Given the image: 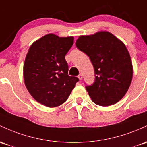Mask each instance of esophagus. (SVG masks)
I'll return each instance as SVG.
<instances>
[{
  "label": "esophagus",
  "instance_id": "obj_1",
  "mask_svg": "<svg viewBox=\"0 0 147 147\" xmlns=\"http://www.w3.org/2000/svg\"><path fill=\"white\" fill-rule=\"evenodd\" d=\"M78 78L80 79V80H82V79H83V75H82V74H80V75H78Z\"/></svg>",
  "mask_w": 147,
  "mask_h": 147
}]
</instances>
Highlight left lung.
<instances>
[{
  "mask_svg": "<svg viewBox=\"0 0 147 147\" xmlns=\"http://www.w3.org/2000/svg\"><path fill=\"white\" fill-rule=\"evenodd\" d=\"M76 46L91 59L95 82L86 86L92 101L100 106L118 102L128 91L133 69L126 47L108 31L80 35Z\"/></svg>",
  "mask_w": 147,
  "mask_h": 147,
  "instance_id": "obj_1",
  "label": "left lung"
}]
</instances>
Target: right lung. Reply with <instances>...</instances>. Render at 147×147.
Returning a JSON list of instances; mask_svg holds the SVG:
<instances>
[{
	"label": "right lung",
	"mask_w": 147,
	"mask_h": 147,
	"mask_svg": "<svg viewBox=\"0 0 147 147\" xmlns=\"http://www.w3.org/2000/svg\"><path fill=\"white\" fill-rule=\"evenodd\" d=\"M74 38L53 33L35 41L29 48L24 64L25 86L37 102L48 107L65 102L75 84L77 77L68 75L65 59Z\"/></svg>",
	"instance_id": "add662e5"
}]
</instances>
